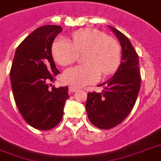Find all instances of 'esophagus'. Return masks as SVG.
Instances as JSON below:
<instances>
[{
	"label": "esophagus",
	"mask_w": 161,
	"mask_h": 161,
	"mask_svg": "<svg viewBox=\"0 0 161 161\" xmlns=\"http://www.w3.org/2000/svg\"><path fill=\"white\" fill-rule=\"evenodd\" d=\"M77 91H78V88H74V87H72V86L69 87V92L70 93H75Z\"/></svg>",
	"instance_id": "esophagus-1"
}]
</instances>
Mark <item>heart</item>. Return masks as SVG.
Here are the masks:
<instances>
[{
	"label": "heart",
	"mask_w": 161,
	"mask_h": 161,
	"mask_svg": "<svg viewBox=\"0 0 161 161\" xmlns=\"http://www.w3.org/2000/svg\"><path fill=\"white\" fill-rule=\"evenodd\" d=\"M73 43L59 36L52 47L53 59L61 66L71 64L85 53V64L67 68L63 80L74 87H83L98 82L101 73L109 75L116 70L120 61L119 45L114 39L95 29H85L73 33Z\"/></svg>",
	"instance_id": "b5f03b06"
}]
</instances>
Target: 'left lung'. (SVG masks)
I'll use <instances>...</instances> for the list:
<instances>
[{
	"label": "left lung",
	"mask_w": 161,
	"mask_h": 161,
	"mask_svg": "<svg viewBox=\"0 0 161 161\" xmlns=\"http://www.w3.org/2000/svg\"><path fill=\"white\" fill-rule=\"evenodd\" d=\"M120 42L122 60L112 78L99 86L101 93H88L86 110L94 126L109 130L119 125L135 106L140 88L139 56L127 36L108 26Z\"/></svg>",
	"instance_id": "1"
}]
</instances>
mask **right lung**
<instances>
[{
    "instance_id": "obj_1",
    "label": "right lung",
    "mask_w": 161,
    "mask_h": 161,
    "mask_svg": "<svg viewBox=\"0 0 161 161\" xmlns=\"http://www.w3.org/2000/svg\"><path fill=\"white\" fill-rule=\"evenodd\" d=\"M63 28L47 25L36 29L16 48L10 72L14 99L31 127L48 130L62 119L68 87L49 88L60 72L56 68L52 46Z\"/></svg>"
}]
</instances>
